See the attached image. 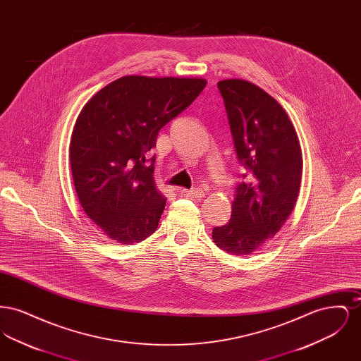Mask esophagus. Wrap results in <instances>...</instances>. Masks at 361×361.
I'll use <instances>...</instances> for the list:
<instances>
[{"instance_id": "obj_1", "label": "esophagus", "mask_w": 361, "mask_h": 361, "mask_svg": "<svg viewBox=\"0 0 361 361\" xmlns=\"http://www.w3.org/2000/svg\"><path fill=\"white\" fill-rule=\"evenodd\" d=\"M180 192H181V195H183V196H185V197H190V199H197V200H200V199H203V197H204V192H203V190H200V189H196V190L181 189Z\"/></svg>"}]
</instances>
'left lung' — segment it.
Masks as SVG:
<instances>
[{
	"instance_id": "left-lung-1",
	"label": "left lung",
	"mask_w": 361,
	"mask_h": 361,
	"mask_svg": "<svg viewBox=\"0 0 361 361\" xmlns=\"http://www.w3.org/2000/svg\"><path fill=\"white\" fill-rule=\"evenodd\" d=\"M218 87L249 178L235 189L231 218L212 230V240L230 255L247 256L274 238L291 215L303 157L292 121L271 94L238 78L219 81Z\"/></svg>"
}]
</instances>
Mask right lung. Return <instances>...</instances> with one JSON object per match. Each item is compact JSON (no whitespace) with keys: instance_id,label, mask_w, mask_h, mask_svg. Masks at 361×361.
I'll list each match as a JSON object with an SVG mask.
<instances>
[{"instance_id":"right-lung-1","label":"right lung","mask_w":361,"mask_h":361,"mask_svg":"<svg viewBox=\"0 0 361 361\" xmlns=\"http://www.w3.org/2000/svg\"><path fill=\"white\" fill-rule=\"evenodd\" d=\"M204 78L124 75L82 108L70 140L74 188L86 215L123 245L150 237L166 204L154 181L159 130L195 102Z\"/></svg>"}]
</instances>
